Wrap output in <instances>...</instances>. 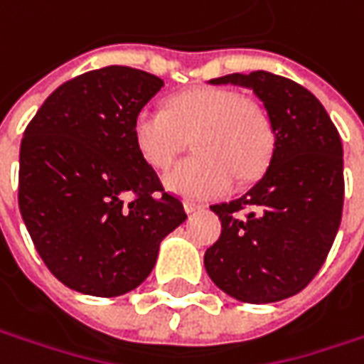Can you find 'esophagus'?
Segmentation results:
<instances>
[{
  "label": "esophagus",
  "mask_w": 364,
  "mask_h": 364,
  "mask_svg": "<svg viewBox=\"0 0 364 364\" xmlns=\"http://www.w3.org/2000/svg\"><path fill=\"white\" fill-rule=\"evenodd\" d=\"M203 208H204V204L194 203V200H186V203H184V210H186L188 215L196 213V210H203Z\"/></svg>",
  "instance_id": "1"
}]
</instances>
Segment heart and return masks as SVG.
Returning a JSON list of instances; mask_svg holds the SVG:
<instances>
[{
  "mask_svg": "<svg viewBox=\"0 0 364 364\" xmlns=\"http://www.w3.org/2000/svg\"><path fill=\"white\" fill-rule=\"evenodd\" d=\"M188 139L198 156L164 176V186L182 198L223 196L237 178L251 182L263 174L273 154L267 111L231 89L200 87L178 92L168 111L146 107L133 119L135 147L156 170H166Z\"/></svg>",
  "mask_w": 364,
  "mask_h": 364,
  "instance_id": "b5f03b06",
  "label": "heart"
}]
</instances>
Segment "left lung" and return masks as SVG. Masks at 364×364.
I'll list each match as a JSON object with an SVG mask.
<instances>
[{"instance_id": "1", "label": "left lung", "mask_w": 364, "mask_h": 364, "mask_svg": "<svg viewBox=\"0 0 364 364\" xmlns=\"http://www.w3.org/2000/svg\"><path fill=\"white\" fill-rule=\"evenodd\" d=\"M229 82L263 103L273 154L247 194L210 206L223 231L206 249L204 267L235 300L272 304L308 286L334 243L344 203L343 144L326 109L298 82L265 70L210 80Z\"/></svg>"}]
</instances>
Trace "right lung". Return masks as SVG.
I'll return each mask as SVG.
<instances>
[{
  "instance_id": "add662e5",
  "label": "right lung",
  "mask_w": 364,
  "mask_h": 364,
  "mask_svg": "<svg viewBox=\"0 0 364 364\" xmlns=\"http://www.w3.org/2000/svg\"><path fill=\"white\" fill-rule=\"evenodd\" d=\"M161 87L129 66L91 70L60 85L23 132L21 218L52 275L75 291L135 289L161 239L186 220L133 141L135 115Z\"/></svg>"
}]
</instances>
